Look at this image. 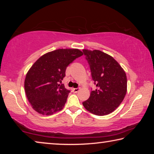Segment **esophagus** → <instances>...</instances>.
<instances>
[{"label": "esophagus", "instance_id": "1", "mask_svg": "<svg viewBox=\"0 0 154 154\" xmlns=\"http://www.w3.org/2000/svg\"><path fill=\"white\" fill-rule=\"evenodd\" d=\"M79 90H80V88H72V92H73L74 93L78 92L79 91Z\"/></svg>", "mask_w": 154, "mask_h": 154}]
</instances>
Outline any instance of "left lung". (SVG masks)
Here are the masks:
<instances>
[{"label":"left lung","instance_id":"1","mask_svg":"<svg viewBox=\"0 0 154 154\" xmlns=\"http://www.w3.org/2000/svg\"><path fill=\"white\" fill-rule=\"evenodd\" d=\"M90 64L96 89L83 103L92 114L103 116L112 113L123 101L127 92L126 72L113 57L100 50L83 49Z\"/></svg>","mask_w":154,"mask_h":154}]
</instances>
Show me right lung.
Instances as JSON below:
<instances>
[{
    "label": "right lung",
    "instance_id": "obj_1",
    "mask_svg": "<svg viewBox=\"0 0 154 154\" xmlns=\"http://www.w3.org/2000/svg\"><path fill=\"white\" fill-rule=\"evenodd\" d=\"M78 49H59L41 56L28 70L24 89L30 105L43 116L62 110L70 92L60 84L69 64L83 55Z\"/></svg>",
    "mask_w": 154,
    "mask_h": 154
}]
</instances>
